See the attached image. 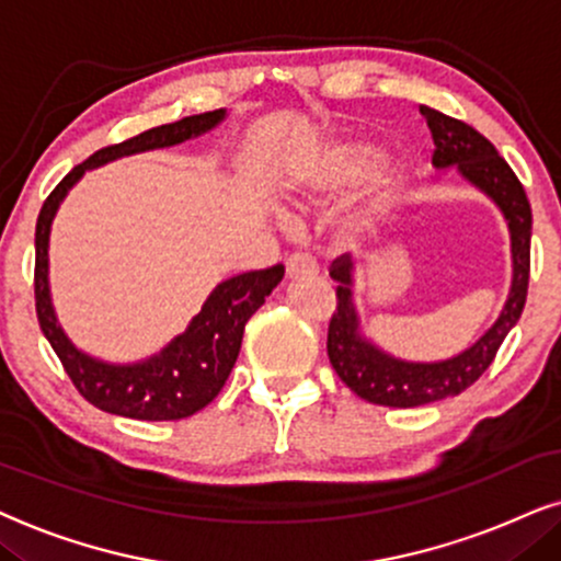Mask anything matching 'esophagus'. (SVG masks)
I'll return each mask as SVG.
<instances>
[{"mask_svg":"<svg viewBox=\"0 0 561 561\" xmlns=\"http://www.w3.org/2000/svg\"><path fill=\"white\" fill-rule=\"evenodd\" d=\"M287 279H302V276H316L318 264L316 259L308 256V253H293L287 259Z\"/></svg>","mask_w":561,"mask_h":561,"instance_id":"obj_1","label":"esophagus"}]
</instances>
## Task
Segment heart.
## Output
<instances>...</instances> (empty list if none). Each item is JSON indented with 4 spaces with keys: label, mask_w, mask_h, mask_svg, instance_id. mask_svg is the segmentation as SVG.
<instances>
[{
    "label": "heart",
    "mask_w": 561,
    "mask_h": 561,
    "mask_svg": "<svg viewBox=\"0 0 561 561\" xmlns=\"http://www.w3.org/2000/svg\"><path fill=\"white\" fill-rule=\"evenodd\" d=\"M362 184L341 215L339 230L343 238L358 241L379 228L398 203L405 174L400 163L385 159L377 144L367 138H333L297 163L289 174L285 199L289 207L320 205L339 197L351 186Z\"/></svg>",
    "instance_id": "heart-1"
}]
</instances>
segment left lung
<instances>
[{
  "label": "left lung",
  "mask_w": 561,
  "mask_h": 561,
  "mask_svg": "<svg viewBox=\"0 0 561 561\" xmlns=\"http://www.w3.org/2000/svg\"><path fill=\"white\" fill-rule=\"evenodd\" d=\"M421 115L431 128L433 167L457 169L459 176L482 192L503 213L511 236V289L495 323L461 354L444 362H405L387 354L362 333V318L354 302V261L343 253L333 261L339 310L328 325V358L335 375L358 398L387 408H417L465 392L480 379L495 358L500 343L518 323L526 305L528 272H531V205L524 184L513 174L495 146L461 119L421 104Z\"/></svg>",
  "instance_id": "1"
}]
</instances>
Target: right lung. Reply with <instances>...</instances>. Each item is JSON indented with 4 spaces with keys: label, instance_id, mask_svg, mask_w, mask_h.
I'll return each mask as SVG.
<instances>
[{
    "label": "right lung",
    "instance_id": "add662e5",
    "mask_svg": "<svg viewBox=\"0 0 561 561\" xmlns=\"http://www.w3.org/2000/svg\"><path fill=\"white\" fill-rule=\"evenodd\" d=\"M228 117L226 110H213L205 115H192L176 123L151 128L140 136L107 146L89 156L84 163L73 167L61 184L48 194L35 226V310L43 333L61 358L66 375L84 394V400L104 413L133 417V421H179L203 410L218 398L241 351L243 328L272 289L285 276V266L276 264L261 272H245L220 282L207 297L203 310L190 320L184 333L169 341L159 354L133 364H112L89 356L73 346V341L58 323L54 297L48 282V243L50 226L58 207L71 192V186L89 169L136 156L156 148H171L184 140L199 138L218 128Z\"/></svg>",
    "mask_w": 561,
    "mask_h": 561
}]
</instances>
